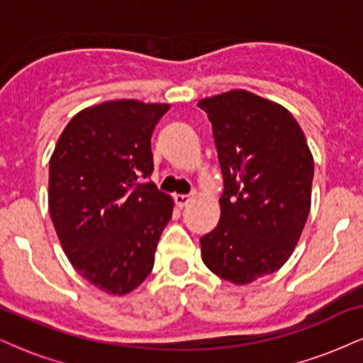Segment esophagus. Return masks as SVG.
I'll use <instances>...</instances> for the list:
<instances>
[{
  "label": "esophagus",
  "mask_w": 363,
  "mask_h": 363,
  "mask_svg": "<svg viewBox=\"0 0 363 363\" xmlns=\"http://www.w3.org/2000/svg\"><path fill=\"white\" fill-rule=\"evenodd\" d=\"M191 196H187V194H176L174 196V201H176V205L179 206V208H184L187 203H191Z\"/></svg>",
  "instance_id": "obj_1"
}]
</instances>
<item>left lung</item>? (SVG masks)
Returning <instances> with one entry per match:
<instances>
[{
  "label": "left lung",
  "instance_id": "8db88e82",
  "mask_svg": "<svg viewBox=\"0 0 363 363\" xmlns=\"http://www.w3.org/2000/svg\"><path fill=\"white\" fill-rule=\"evenodd\" d=\"M211 123L223 196L220 222L199 239L206 268L247 285L281 268L311 211L314 158L290 111L247 90L198 102Z\"/></svg>",
  "mask_w": 363,
  "mask_h": 363
}]
</instances>
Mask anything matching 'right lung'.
Wrapping results in <instances>:
<instances>
[{
  "mask_svg": "<svg viewBox=\"0 0 363 363\" xmlns=\"http://www.w3.org/2000/svg\"><path fill=\"white\" fill-rule=\"evenodd\" d=\"M169 104L107 101L73 116L49 160V215L73 268L111 295L147 280L174 201L153 182L152 133Z\"/></svg>",
  "mask_w": 363,
  "mask_h": 363,
  "instance_id": "right-lung-1",
  "label": "right lung"
}]
</instances>
